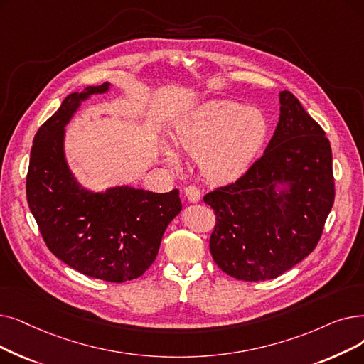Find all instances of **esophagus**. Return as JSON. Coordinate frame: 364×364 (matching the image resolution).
I'll use <instances>...</instances> for the list:
<instances>
[{
    "instance_id": "34e87169",
    "label": "esophagus",
    "mask_w": 364,
    "mask_h": 364,
    "mask_svg": "<svg viewBox=\"0 0 364 364\" xmlns=\"http://www.w3.org/2000/svg\"><path fill=\"white\" fill-rule=\"evenodd\" d=\"M184 195H186V198H187V200L188 202H199V199H200V191L199 188L196 187V186H193V184H188L186 188H184Z\"/></svg>"
}]
</instances>
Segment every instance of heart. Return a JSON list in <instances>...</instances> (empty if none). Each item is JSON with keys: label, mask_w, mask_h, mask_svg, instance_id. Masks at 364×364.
I'll list each match as a JSON object with an SVG mask.
<instances>
[{"label": "heart", "mask_w": 364, "mask_h": 364, "mask_svg": "<svg viewBox=\"0 0 364 364\" xmlns=\"http://www.w3.org/2000/svg\"><path fill=\"white\" fill-rule=\"evenodd\" d=\"M267 134L260 109L233 101L205 104L178 126V146L200 159L203 176L214 183L240 178L250 168ZM166 161L177 166L178 156L166 150Z\"/></svg>", "instance_id": "1"}]
</instances>
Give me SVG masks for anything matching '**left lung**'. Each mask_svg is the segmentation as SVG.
Wrapping results in <instances>:
<instances>
[{
	"label": "left lung",
	"mask_w": 364,
	"mask_h": 364,
	"mask_svg": "<svg viewBox=\"0 0 364 364\" xmlns=\"http://www.w3.org/2000/svg\"><path fill=\"white\" fill-rule=\"evenodd\" d=\"M264 153L242 176L203 196L215 215L210 251L215 264L242 281L282 275L317 247L335 202L331 149L321 126L289 90ZM292 183L277 196L274 183Z\"/></svg>",
	"instance_id": "8db88e82"
}]
</instances>
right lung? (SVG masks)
<instances>
[{
    "label": "right lung",
    "instance_id": "add662e5",
    "mask_svg": "<svg viewBox=\"0 0 364 364\" xmlns=\"http://www.w3.org/2000/svg\"><path fill=\"white\" fill-rule=\"evenodd\" d=\"M108 83L74 92L34 136L26 199L53 255L83 275L124 282L154 262L171 220L181 211L177 188L154 193L132 187L92 193L78 186L64 157V126L80 101Z\"/></svg>",
    "mask_w": 364,
    "mask_h": 364
}]
</instances>
